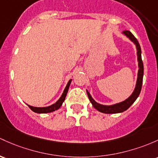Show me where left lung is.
Here are the masks:
<instances>
[{"label": "left lung", "instance_id": "left-lung-1", "mask_svg": "<svg viewBox=\"0 0 158 158\" xmlns=\"http://www.w3.org/2000/svg\"><path fill=\"white\" fill-rule=\"evenodd\" d=\"M124 34H125L127 37L133 41V43L136 44V48H137V56H138V61H139V71H138V78H137V82H136V85L134 91H133L131 97H129L127 100L121 102V103H117V104L112 105V106H103L95 102L94 99L91 98L90 94L87 91L88 97L89 98L90 101L92 103V106L98 110L99 112H103V113L106 114H114V113H119V112H122L124 111L127 110L131 105L133 104L135 102V100L137 99V98L139 95L140 91L142 89V85H143V72H144V67H143V63L142 60V56H141V48H140V45L137 39L133 35L132 33L129 31H123Z\"/></svg>", "mask_w": 158, "mask_h": 158}]
</instances>
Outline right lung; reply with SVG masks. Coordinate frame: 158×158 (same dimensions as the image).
Returning a JSON list of instances; mask_svg holds the SVG:
<instances>
[{"label":"right lung","mask_w":158,"mask_h":158,"mask_svg":"<svg viewBox=\"0 0 158 158\" xmlns=\"http://www.w3.org/2000/svg\"><path fill=\"white\" fill-rule=\"evenodd\" d=\"M71 81L72 80L70 79V80L68 82V83H67L64 91V93L62 94L61 97H60L59 100H58L56 103H54V104H52V106H47V107H34L29 105L27 106H28L29 108H30L33 112H37V113H48V112H53V111L58 110V109L60 107V106L62 105L63 102L64 101L66 96H67V91H68L69 87H70Z\"/></svg>","instance_id":"1"}]
</instances>
